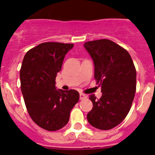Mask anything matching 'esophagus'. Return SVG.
<instances>
[{"label":"esophagus","mask_w":155,"mask_h":155,"mask_svg":"<svg viewBox=\"0 0 155 155\" xmlns=\"http://www.w3.org/2000/svg\"><path fill=\"white\" fill-rule=\"evenodd\" d=\"M86 97H87V96L86 95L84 94H79V98H80V100H84V99H85Z\"/></svg>","instance_id":"34e87169"}]
</instances>
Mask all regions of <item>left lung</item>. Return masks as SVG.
<instances>
[{
	"label": "left lung",
	"instance_id": "obj_1",
	"mask_svg": "<svg viewBox=\"0 0 155 155\" xmlns=\"http://www.w3.org/2000/svg\"><path fill=\"white\" fill-rule=\"evenodd\" d=\"M84 47L94 65V78L102 97L89 99L93 108L87 113L89 124L107 130L122 122L130 109L136 93L137 71L124 48L107 39L86 42Z\"/></svg>",
	"mask_w": 155,
	"mask_h": 155
}]
</instances>
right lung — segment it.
<instances>
[{
  "label": "right lung",
  "mask_w": 155,
  "mask_h": 155,
  "mask_svg": "<svg viewBox=\"0 0 155 155\" xmlns=\"http://www.w3.org/2000/svg\"><path fill=\"white\" fill-rule=\"evenodd\" d=\"M73 47L69 43H43L30 49L23 59L20 81L25 104L33 121L46 130L66 125L70 111L79 101L77 91L55 87L57 73Z\"/></svg>",
  "instance_id": "1"
}]
</instances>
